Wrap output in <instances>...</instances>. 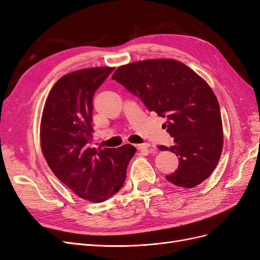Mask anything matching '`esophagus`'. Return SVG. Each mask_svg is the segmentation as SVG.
Masks as SVG:
<instances>
[{
    "instance_id": "1",
    "label": "esophagus",
    "mask_w": 260,
    "mask_h": 260,
    "mask_svg": "<svg viewBox=\"0 0 260 260\" xmlns=\"http://www.w3.org/2000/svg\"><path fill=\"white\" fill-rule=\"evenodd\" d=\"M148 147H151V144H148V143L138 144V145H137V148H138V149H147Z\"/></svg>"
}]
</instances>
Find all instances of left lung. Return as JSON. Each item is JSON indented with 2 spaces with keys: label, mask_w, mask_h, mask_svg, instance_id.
Returning <instances> with one entry per match:
<instances>
[{
  "label": "left lung",
  "mask_w": 260,
  "mask_h": 260,
  "mask_svg": "<svg viewBox=\"0 0 260 260\" xmlns=\"http://www.w3.org/2000/svg\"><path fill=\"white\" fill-rule=\"evenodd\" d=\"M113 80L143 102L149 112L166 117L164 123L174 138L170 148L178 156V169L166 179L192 188L215 170L223 146L218 100L209 84L190 67L176 59L156 58L130 62L116 69Z\"/></svg>",
  "instance_id": "8db88e82"
}]
</instances>
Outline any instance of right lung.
Here are the masks:
<instances>
[{"label": "right lung", "mask_w": 260, "mask_h": 260, "mask_svg": "<svg viewBox=\"0 0 260 260\" xmlns=\"http://www.w3.org/2000/svg\"><path fill=\"white\" fill-rule=\"evenodd\" d=\"M114 67H93L62 76L45 101L40 144L49 167L79 198L102 203L120 190L137 148L89 147L93 96Z\"/></svg>", "instance_id": "obj_1"}]
</instances>
